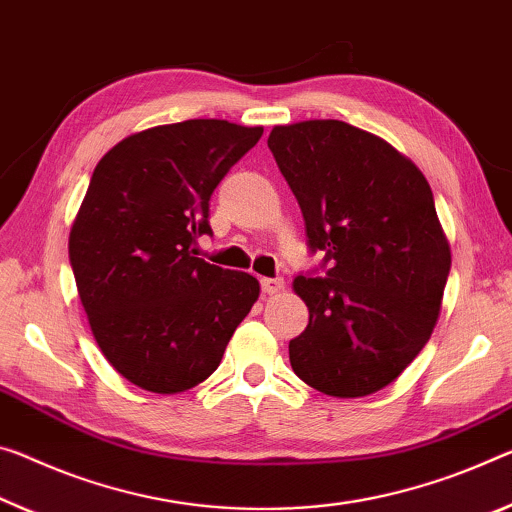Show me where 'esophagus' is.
Listing matches in <instances>:
<instances>
[{
	"label": "esophagus",
	"mask_w": 512,
	"mask_h": 512,
	"mask_svg": "<svg viewBox=\"0 0 512 512\" xmlns=\"http://www.w3.org/2000/svg\"><path fill=\"white\" fill-rule=\"evenodd\" d=\"M282 289H285V280H282V278H264L262 280V291H264V294L273 296V294H280Z\"/></svg>",
	"instance_id": "obj_1"
}]
</instances>
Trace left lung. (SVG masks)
<instances>
[{"mask_svg": "<svg viewBox=\"0 0 512 512\" xmlns=\"http://www.w3.org/2000/svg\"><path fill=\"white\" fill-rule=\"evenodd\" d=\"M269 148L307 243L330 264L326 278H294L310 323L289 342L291 369L328 396H369L401 376L440 319L451 248L431 184L385 139L342 120L275 125Z\"/></svg>", "mask_w": 512, "mask_h": 512, "instance_id": "1", "label": "left lung"}]
</instances>
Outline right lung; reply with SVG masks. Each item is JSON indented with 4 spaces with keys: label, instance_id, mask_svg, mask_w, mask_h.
Wrapping results in <instances>:
<instances>
[{
    "label": "right lung",
    "instance_id": "1",
    "mask_svg": "<svg viewBox=\"0 0 512 512\" xmlns=\"http://www.w3.org/2000/svg\"><path fill=\"white\" fill-rule=\"evenodd\" d=\"M264 127L216 118L129 134L95 166L70 227V264L93 337L120 376L177 394L218 369L259 298L250 273L196 257L209 198Z\"/></svg>",
    "mask_w": 512,
    "mask_h": 512
}]
</instances>
